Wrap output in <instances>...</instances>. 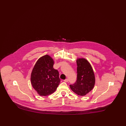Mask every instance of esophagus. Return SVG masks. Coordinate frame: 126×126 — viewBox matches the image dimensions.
I'll return each mask as SVG.
<instances>
[{"label":"esophagus","mask_w":126,"mask_h":126,"mask_svg":"<svg viewBox=\"0 0 126 126\" xmlns=\"http://www.w3.org/2000/svg\"><path fill=\"white\" fill-rule=\"evenodd\" d=\"M64 82H68V79L67 78H66V79L65 80H64Z\"/></svg>","instance_id":"obj_1"}]
</instances>
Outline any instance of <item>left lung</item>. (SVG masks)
<instances>
[{
	"label": "left lung",
	"mask_w": 126,
	"mask_h": 126,
	"mask_svg": "<svg viewBox=\"0 0 126 126\" xmlns=\"http://www.w3.org/2000/svg\"><path fill=\"white\" fill-rule=\"evenodd\" d=\"M77 63V80L69 85L77 94L84 96L92 90L94 86L95 78L93 69L88 61L84 58H78Z\"/></svg>",
	"instance_id": "obj_1"
}]
</instances>
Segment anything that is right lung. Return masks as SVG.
<instances>
[{"instance_id":"obj_1","label":"right lung","mask_w":126,"mask_h":126,"mask_svg":"<svg viewBox=\"0 0 126 126\" xmlns=\"http://www.w3.org/2000/svg\"><path fill=\"white\" fill-rule=\"evenodd\" d=\"M54 62L48 55L38 59L31 75L33 88L40 96H47L56 90L60 83L59 73L53 68Z\"/></svg>"}]
</instances>
